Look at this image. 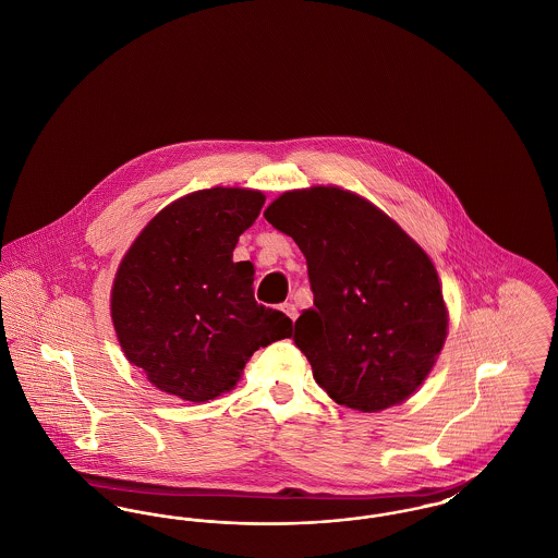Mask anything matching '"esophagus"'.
<instances>
[{
  "label": "esophagus",
  "instance_id": "1",
  "mask_svg": "<svg viewBox=\"0 0 558 558\" xmlns=\"http://www.w3.org/2000/svg\"><path fill=\"white\" fill-rule=\"evenodd\" d=\"M280 310H282V312H284L292 322H294L296 316H299V314H296V305H294V303H282V305H280Z\"/></svg>",
  "mask_w": 558,
  "mask_h": 558
}]
</instances>
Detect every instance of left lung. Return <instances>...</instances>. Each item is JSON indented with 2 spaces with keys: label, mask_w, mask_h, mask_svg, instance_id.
I'll return each instance as SVG.
<instances>
[{
  "label": "left lung",
  "mask_w": 558,
  "mask_h": 558,
  "mask_svg": "<svg viewBox=\"0 0 558 558\" xmlns=\"http://www.w3.org/2000/svg\"><path fill=\"white\" fill-rule=\"evenodd\" d=\"M264 217L307 262L314 307L294 343L337 403L380 412L412 398L448 339L435 264L396 219L339 186L287 190Z\"/></svg>",
  "instance_id": "obj_1"
}]
</instances>
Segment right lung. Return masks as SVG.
Listing matches in <instances>:
<instances>
[{
	"instance_id": "1",
	"label": "right lung",
	"mask_w": 558,
	"mask_h": 558,
	"mask_svg": "<svg viewBox=\"0 0 558 558\" xmlns=\"http://www.w3.org/2000/svg\"><path fill=\"white\" fill-rule=\"evenodd\" d=\"M264 203L251 187L190 192L144 226L117 267V341L162 393L192 403L219 398L259 347L291 337V318L255 301L253 264L232 259Z\"/></svg>"
}]
</instances>
